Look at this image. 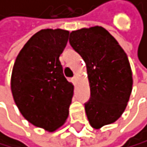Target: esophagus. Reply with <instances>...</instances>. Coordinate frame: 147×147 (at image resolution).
<instances>
[{
  "mask_svg": "<svg viewBox=\"0 0 147 147\" xmlns=\"http://www.w3.org/2000/svg\"><path fill=\"white\" fill-rule=\"evenodd\" d=\"M77 80H78V77L77 76H74L72 78V81H73V83H76L77 82Z\"/></svg>",
  "mask_w": 147,
  "mask_h": 147,
  "instance_id": "1",
  "label": "esophagus"
}]
</instances>
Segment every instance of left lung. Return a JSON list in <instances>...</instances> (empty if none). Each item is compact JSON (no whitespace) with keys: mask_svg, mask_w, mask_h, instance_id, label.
<instances>
[{"mask_svg":"<svg viewBox=\"0 0 147 147\" xmlns=\"http://www.w3.org/2000/svg\"><path fill=\"white\" fill-rule=\"evenodd\" d=\"M69 43L86 64L91 97L84 106L91 126L99 129L115 122L126 108L132 89L127 55L98 26L72 31Z\"/></svg>","mask_w":147,"mask_h":147,"instance_id":"left-lung-1","label":"left lung"}]
</instances>
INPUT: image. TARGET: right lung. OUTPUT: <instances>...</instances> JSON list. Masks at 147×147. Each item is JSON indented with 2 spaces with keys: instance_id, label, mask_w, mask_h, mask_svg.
<instances>
[{
  "instance_id": "1",
  "label": "right lung",
  "mask_w": 147,
  "mask_h": 147,
  "mask_svg": "<svg viewBox=\"0 0 147 147\" xmlns=\"http://www.w3.org/2000/svg\"><path fill=\"white\" fill-rule=\"evenodd\" d=\"M69 32L42 29L33 35L17 55L11 90L23 117L37 127L53 131L68 116L73 85L63 74L59 56Z\"/></svg>"
}]
</instances>
